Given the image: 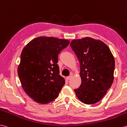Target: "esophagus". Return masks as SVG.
Wrapping results in <instances>:
<instances>
[{"mask_svg":"<svg viewBox=\"0 0 127 127\" xmlns=\"http://www.w3.org/2000/svg\"><path fill=\"white\" fill-rule=\"evenodd\" d=\"M72 74H71V75L70 76H68V77H66V79L67 80H70L71 78H72Z\"/></svg>","mask_w":127,"mask_h":127,"instance_id":"1","label":"esophagus"}]
</instances>
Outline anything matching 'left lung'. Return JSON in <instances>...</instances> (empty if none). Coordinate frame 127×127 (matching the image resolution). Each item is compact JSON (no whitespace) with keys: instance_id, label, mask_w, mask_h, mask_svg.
Listing matches in <instances>:
<instances>
[{"instance_id":"8db88e82","label":"left lung","mask_w":127,"mask_h":127,"mask_svg":"<svg viewBox=\"0 0 127 127\" xmlns=\"http://www.w3.org/2000/svg\"><path fill=\"white\" fill-rule=\"evenodd\" d=\"M70 46L80 63L82 79L81 85L74 92L84 103H95L112 85L114 58L105 43L91 37L73 40Z\"/></svg>"}]
</instances>
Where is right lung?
Listing matches in <instances>:
<instances>
[{"label": "right lung", "instance_id": "obj_1", "mask_svg": "<svg viewBox=\"0 0 127 127\" xmlns=\"http://www.w3.org/2000/svg\"><path fill=\"white\" fill-rule=\"evenodd\" d=\"M70 41L38 37L26 45L18 73L22 88L36 102L46 104L58 97L65 80L60 74L58 55Z\"/></svg>", "mask_w": 127, "mask_h": 127}]
</instances>
